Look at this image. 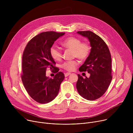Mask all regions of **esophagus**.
<instances>
[{"instance_id": "1", "label": "esophagus", "mask_w": 133, "mask_h": 133, "mask_svg": "<svg viewBox=\"0 0 133 133\" xmlns=\"http://www.w3.org/2000/svg\"><path fill=\"white\" fill-rule=\"evenodd\" d=\"M70 74H71V73H70V72H67V73L65 74V77H67L68 76H69V75H70Z\"/></svg>"}]
</instances>
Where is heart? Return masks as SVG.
Returning <instances> with one entry per match:
<instances>
[{
    "mask_svg": "<svg viewBox=\"0 0 133 133\" xmlns=\"http://www.w3.org/2000/svg\"><path fill=\"white\" fill-rule=\"evenodd\" d=\"M62 45L65 48L72 50L73 58H77L81 61H85L90 54L91 47L86 42L82 43L81 40L74 37L67 38L62 43ZM50 54L51 57L56 61H60L62 58V51L57 45H54L50 48ZM78 65L76 60L67 61L64 63L62 67L66 71H72Z\"/></svg>",
    "mask_w": 133,
    "mask_h": 133,
    "instance_id": "b5f03b06",
    "label": "heart"
}]
</instances>
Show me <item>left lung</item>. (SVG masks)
Returning a JSON list of instances; mask_svg holds the SVG:
<instances>
[{"instance_id": "1", "label": "left lung", "mask_w": 133, "mask_h": 133, "mask_svg": "<svg viewBox=\"0 0 133 133\" xmlns=\"http://www.w3.org/2000/svg\"><path fill=\"white\" fill-rule=\"evenodd\" d=\"M77 32L88 38L91 47L90 54L80 71H88L90 77L84 78L78 74L76 88L80 95L88 101L102 97L108 89L112 79L111 57L109 49L103 39L91 31Z\"/></svg>"}]
</instances>
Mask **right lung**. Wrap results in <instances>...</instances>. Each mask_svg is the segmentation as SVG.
<instances>
[{
    "label": "right lung",
    "instance_id": "obj_1",
    "mask_svg": "<svg viewBox=\"0 0 133 133\" xmlns=\"http://www.w3.org/2000/svg\"><path fill=\"white\" fill-rule=\"evenodd\" d=\"M65 34L54 31L41 32L29 41L23 52L22 80L29 95L40 104L48 103L57 96L65 78L64 73L55 66L49 51L54 42ZM48 68L56 73L52 79L45 76Z\"/></svg>",
    "mask_w": 133,
    "mask_h": 133
}]
</instances>
